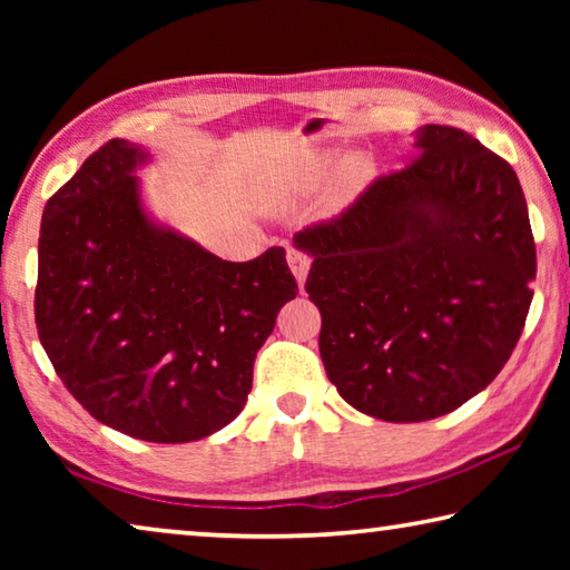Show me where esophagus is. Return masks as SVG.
<instances>
[{
  "label": "esophagus",
  "instance_id": "1",
  "mask_svg": "<svg viewBox=\"0 0 570 570\" xmlns=\"http://www.w3.org/2000/svg\"><path fill=\"white\" fill-rule=\"evenodd\" d=\"M286 262H288V268H292V274L296 276L298 286H302L306 282V274H308V266H312V258H308L304 250L288 248L286 250Z\"/></svg>",
  "mask_w": 570,
  "mask_h": 570
}]
</instances>
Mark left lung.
<instances>
[{"instance_id": "8db88e82", "label": "left lung", "mask_w": 570, "mask_h": 570, "mask_svg": "<svg viewBox=\"0 0 570 570\" xmlns=\"http://www.w3.org/2000/svg\"><path fill=\"white\" fill-rule=\"evenodd\" d=\"M407 168L294 234L342 397L384 422L448 414L488 387L523 332L535 244L515 170L448 125L414 130Z\"/></svg>"}]
</instances>
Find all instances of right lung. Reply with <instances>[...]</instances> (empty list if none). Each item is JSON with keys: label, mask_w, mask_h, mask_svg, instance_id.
<instances>
[{"label": "right lung", "mask_w": 570, "mask_h": 570, "mask_svg": "<svg viewBox=\"0 0 570 570\" xmlns=\"http://www.w3.org/2000/svg\"><path fill=\"white\" fill-rule=\"evenodd\" d=\"M115 138L47 200L35 320L47 356L95 420L148 442H193L244 410L256 352L298 286L286 250L224 262L150 214Z\"/></svg>", "instance_id": "right-lung-1"}]
</instances>
